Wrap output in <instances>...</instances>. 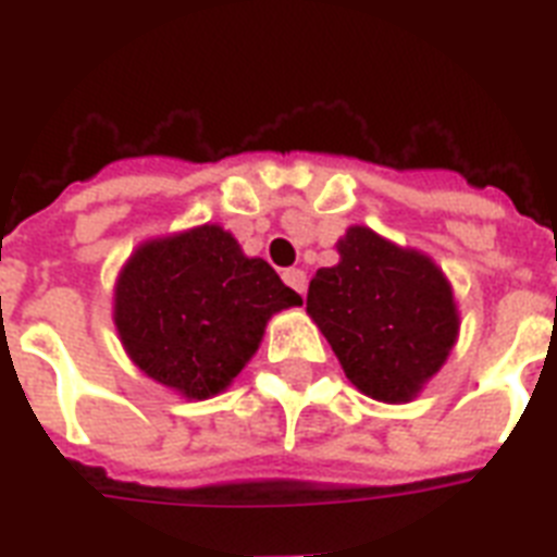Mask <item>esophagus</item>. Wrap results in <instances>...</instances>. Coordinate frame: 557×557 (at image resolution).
Listing matches in <instances>:
<instances>
[{
	"mask_svg": "<svg viewBox=\"0 0 557 557\" xmlns=\"http://www.w3.org/2000/svg\"><path fill=\"white\" fill-rule=\"evenodd\" d=\"M283 280H286V286H292L294 292L306 294V286H309V280H306V271L302 269H286L283 271Z\"/></svg>",
	"mask_w": 557,
	"mask_h": 557,
	"instance_id": "obj_1",
	"label": "esophagus"
}]
</instances>
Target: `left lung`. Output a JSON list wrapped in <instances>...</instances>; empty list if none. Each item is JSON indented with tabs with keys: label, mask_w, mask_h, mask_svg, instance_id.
Instances as JSON below:
<instances>
[{
	"label": "left lung",
	"mask_w": 557,
	"mask_h": 557,
	"mask_svg": "<svg viewBox=\"0 0 557 557\" xmlns=\"http://www.w3.org/2000/svg\"><path fill=\"white\" fill-rule=\"evenodd\" d=\"M337 251L341 263L311 277L306 311L363 395L406 404L458 341L449 280L426 255L366 225H351Z\"/></svg>",
	"instance_id": "1"
}]
</instances>
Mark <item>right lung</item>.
Instances as JSON below:
<instances>
[{"label": "right lung", "instance_id": "right-lung-1", "mask_svg": "<svg viewBox=\"0 0 557 557\" xmlns=\"http://www.w3.org/2000/svg\"><path fill=\"white\" fill-rule=\"evenodd\" d=\"M300 294L220 225L148 239L120 271L114 323L128 357L191 400L220 395L251 360L271 314Z\"/></svg>", "mask_w": 557, "mask_h": 557}]
</instances>
